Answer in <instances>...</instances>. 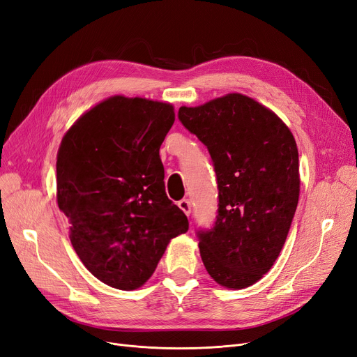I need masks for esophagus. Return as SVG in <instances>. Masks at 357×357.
Listing matches in <instances>:
<instances>
[{
	"instance_id": "obj_1",
	"label": "esophagus",
	"mask_w": 357,
	"mask_h": 357,
	"mask_svg": "<svg viewBox=\"0 0 357 357\" xmlns=\"http://www.w3.org/2000/svg\"><path fill=\"white\" fill-rule=\"evenodd\" d=\"M178 206H179V208H181L185 214H187V215L191 214V201H190V199H187V198L181 199L179 203H178Z\"/></svg>"
}]
</instances>
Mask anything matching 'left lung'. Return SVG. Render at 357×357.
Listing matches in <instances>:
<instances>
[{
    "mask_svg": "<svg viewBox=\"0 0 357 357\" xmlns=\"http://www.w3.org/2000/svg\"><path fill=\"white\" fill-rule=\"evenodd\" d=\"M178 118L207 147L219 188L213 227L197 231L201 259L220 286H251L273 267L298 207L296 142L274 112L241 93L181 106Z\"/></svg>",
    "mask_w": 357,
    "mask_h": 357,
    "instance_id": "obj_1",
    "label": "left lung"
}]
</instances>
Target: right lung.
Listing matches in <instances>:
<instances>
[{"label": "right lung", "instance_id": "right-lung-1", "mask_svg": "<svg viewBox=\"0 0 357 357\" xmlns=\"http://www.w3.org/2000/svg\"><path fill=\"white\" fill-rule=\"evenodd\" d=\"M170 103L114 96L82 115L56 156L58 207L86 268L119 290L143 286L190 223L165 191L160 146Z\"/></svg>", "mask_w": 357, "mask_h": 357}]
</instances>
